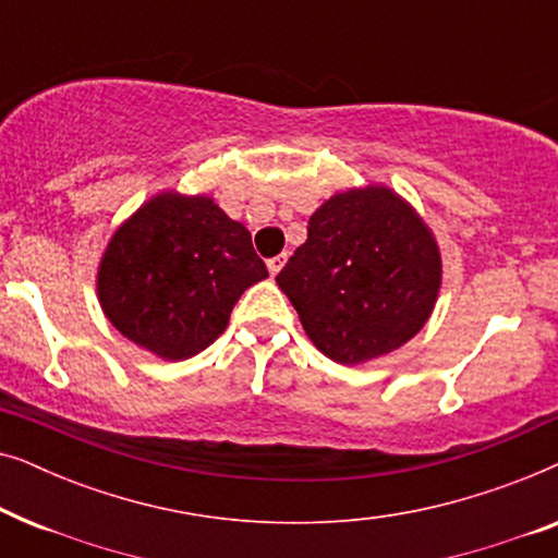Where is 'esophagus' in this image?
Listing matches in <instances>:
<instances>
[{"mask_svg":"<svg viewBox=\"0 0 558 558\" xmlns=\"http://www.w3.org/2000/svg\"><path fill=\"white\" fill-rule=\"evenodd\" d=\"M287 264V254H281V256H274V258H269V262H266V266H269V274L271 277H277V274L281 271V266Z\"/></svg>","mask_w":558,"mask_h":558,"instance_id":"1","label":"esophagus"}]
</instances>
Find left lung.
Masks as SVG:
<instances>
[{
	"mask_svg": "<svg viewBox=\"0 0 558 558\" xmlns=\"http://www.w3.org/2000/svg\"><path fill=\"white\" fill-rule=\"evenodd\" d=\"M277 284L319 353L361 365L407 345L432 317L439 243L396 190L380 182L350 187L312 213L307 241Z\"/></svg>",
	"mask_w": 558,
	"mask_h": 558,
	"instance_id": "obj_1",
	"label": "left lung"
}]
</instances>
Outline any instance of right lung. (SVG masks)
<instances>
[{
	"mask_svg": "<svg viewBox=\"0 0 558 558\" xmlns=\"http://www.w3.org/2000/svg\"><path fill=\"white\" fill-rule=\"evenodd\" d=\"M266 277L248 228L210 195L162 190L106 243L96 296L134 345L162 361H187L226 330L233 304Z\"/></svg>",
	"mask_w": 558,
	"mask_h": 558,
	"instance_id": "1",
	"label": "right lung"
}]
</instances>
